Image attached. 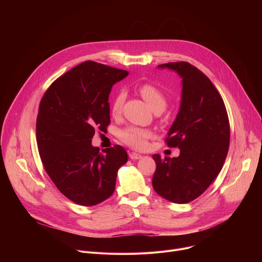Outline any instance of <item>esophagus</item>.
Here are the masks:
<instances>
[{"mask_svg":"<svg viewBox=\"0 0 262 262\" xmlns=\"http://www.w3.org/2000/svg\"><path fill=\"white\" fill-rule=\"evenodd\" d=\"M129 158H130V159H133V160H138V159H140V158H141V155H140V154H138V153H134V152H132V153H129Z\"/></svg>","mask_w":262,"mask_h":262,"instance_id":"1","label":"esophagus"}]
</instances>
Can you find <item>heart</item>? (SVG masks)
I'll use <instances>...</instances> for the list:
<instances>
[{
	"label": "heart",
	"mask_w": 262,
	"mask_h": 262,
	"mask_svg": "<svg viewBox=\"0 0 262 262\" xmlns=\"http://www.w3.org/2000/svg\"><path fill=\"white\" fill-rule=\"evenodd\" d=\"M139 92L142 98L146 101L149 107L153 110L164 109L167 105V99L162 91L153 84H143L139 87ZM126 99L125 91L120 90L113 100L110 113L113 117L117 118L122 113V107ZM154 132L149 128L140 127L136 125H129L124 127L119 132V138L127 145L134 148H143L146 146L147 141L153 138Z\"/></svg>",
	"instance_id": "obj_1"
}]
</instances>
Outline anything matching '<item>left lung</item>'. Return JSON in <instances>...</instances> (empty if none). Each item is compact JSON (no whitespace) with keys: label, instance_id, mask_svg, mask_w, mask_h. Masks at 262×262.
Instances as JSON below:
<instances>
[{"label":"left lung","instance_id":"left-lung-1","mask_svg":"<svg viewBox=\"0 0 262 262\" xmlns=\"http://www.w3.org/2000/svg\"><path fill=\"white\" fill-rule=\"evenodd\" d=\"M182 78L178 114L168 133L169 146L181 149L178 157L155 154L153 188L172 203L186 204L199 198L222 170L230 129L224 102L210 79L189 62L158 66Z\"/></svg>","mask_w":262,"mask_h":262}]
</instances>
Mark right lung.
I'll return each mask as SVG.
<instances>
[{
  "instance_id": "obj_1",
  "label": "right lung",
  "mask_w": 262,
  "mask_h": 262,
  "mask_svg": "<svg viewBox=\"0 0 262 262\" xmlns=\"http://www.w3.org/2000/svg\"><path fill=\"white\" fill-rule=\"evenodd\" d=\"M127 71L85 61L55 80L39 105L36 137L41 160L61 193L81 206L112 196L119 169L127 162L120 145L91 143L95 129L110 123L109 94Z\"/></svg>"
}]
</instances>
